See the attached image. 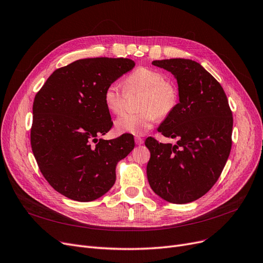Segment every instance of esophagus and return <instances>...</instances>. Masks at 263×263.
Segmentation results:
<instances>
[{
  "label": "esophagus",
  "mask_w": 263,
  "mask_h": 263,
  "mask_svg": "<svg viewBox=\"0 0 263 263\" xmlns=\"http://www.w3.org/2000/svg\"><path fill=\"white\" fill-rule=\"evenodd\" d=\"M135 141H136V144H138V145H141L143 143V139L141 137H136Z\"/></svg>",
  "instance_id": "esophagus-1"
}]
</instances>
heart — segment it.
Listing matches in <instances>:
<instances>
[{"label": "heart", "mask_w": 263, "mask_h": 263, "mask_svg": "<svg viewBox=\"0 0 263 263\" xmlns=\"http://www.w3.org/2000/svg\"><path fill=\"white\" fill-rule=\"evenodd\" d=\"M125 88L127 91H143V95L139 102L141 111L124 113L115 121V129L120 134L143 135L152 127L157 117L166 118L177 106L176 87L157 70L138 68L125 80ZM103 101L110 112L120 114L125 108L126 92L118 83H112L104 89Z\"/></svg>", "instance_id": "1"}]
</instances>
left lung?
<instances>
[{
    "mask_svg": "<svg viewBox=\"0 0 263 263\" xmlns=\"http://www.w3.org/2000/svg\"><path fill=\"white\" fill-rule=\"evenodd\" d=\"M172 72L179 102L157 128L175 145L149 137L151 157L146 176L152 190L165 201L185 204L206 194L217 182L232 146L233 117L223 88L191 59L154 60Z\"/></svg>",
    "mask_w": 263,
    "mask_h": 263,
    "instance_id": "8db88e82",
    "label": "left lung"
}]
</instances>
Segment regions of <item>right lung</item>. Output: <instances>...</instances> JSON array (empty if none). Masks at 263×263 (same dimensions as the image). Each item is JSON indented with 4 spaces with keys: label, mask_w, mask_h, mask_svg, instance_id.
<instances>
[{
    "label": "right lung",
    "mask_w": 263,
    "mask_h": 263,
    "mask_svg": "<svg viewBox=\"0 0 263 263\" xmlns=\"http://www.w3.org/2000/svg\"><path fill=\"white\" fill-rule=\"evenodd\" d=\"M134 67L128 58L80 59L52 72L35 95L31 148L47 182L73 201L106 194L119 161L134 149L128 134L98 139L113 125L104 89Z\"/></svg>",
    "instance_id": "right-lung-1"
}]
</instances>
